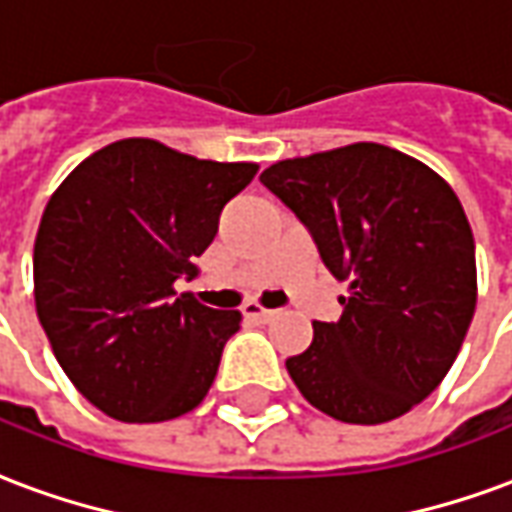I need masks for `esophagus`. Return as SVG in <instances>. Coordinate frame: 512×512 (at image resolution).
Here are the masks:
<instances>
[{
  "mask_svg": "<svg viewBox=\"0 0 512 512\" xmlns=\"http://www.w3.org/2000/svg\"><path fill=\"white\" fill-rule=\"evenodd\" d=\"M278 312L276 309H264V306H259V303H248L245 306V317H253V320H262V323H267V320H273Z\"/></svg>",
  "mask_w": 512,
  "mask_h": 512,
  "instance_id": "obj_1",
  "label": "esophagus"
}]
</instances>
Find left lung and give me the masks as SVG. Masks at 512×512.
<instances>
[{"mask_svg": "<svg viewBox=\"0 0 512 512\" xmlns=\"http://www.w3.org/2000/svg\"><path fill=\"white\" fill-rule=\"evenodd\" d=\"M259 181L309 228L348 281L334 323L287 359L303 398L345 424H384L421 404L460 354L477 306L474 234L438 172L373 142L287 158Z\"/></svg>", "mask_w": 512, "mask_h": 512, "instance_id": "left-lung-1", "label": "left lung"}]
</instances>
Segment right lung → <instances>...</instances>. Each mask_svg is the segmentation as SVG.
Segmentation results:
<instances>
[{"mask_svg":"<svg viewBox=\"0 0 512 512\" xmlns=\"http://www.w3.org/2000/svg\"><path fill=\"white\" fill-rule=\"evenodd\" d=\"M259 172L153 139L108 144L49 197L33 250L35 312L63 373L97 410L158 424L195 410L239 312L175 295L225 203Z\"/></svg>","mask_w":512,"mask_h":512,"instance_id":"add662e5","label":"right lung"}]
</instances>
